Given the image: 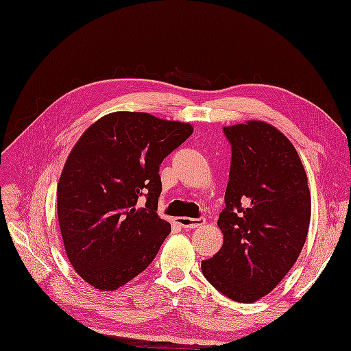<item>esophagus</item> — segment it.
Here are the masks:
<instances>
[{"mask_svg":"<svg viewBox=\"0 0 351 351\" xmlns=\"http://www.w3.org/2000/svg\"><path fill=\"white\" fill-rule=\"evenodd\" d=\"M178 224L184 227V229H197L202 224H205V219H194L189 217L178 218Z\"/></svg>","mask_w":351,"mask_h":351,"instance_id":"1","label":"esophagus"}]
</instances>
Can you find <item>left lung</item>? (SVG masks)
<instances>
[{"label":"left lung","mask_w":351,"mask_h":351,"mask_svg":"<svg viewBox=\"0 0 351 351\" xmlns=\"http://www.w3.org/2000/svg\"><path fill=\"white\" fill-rule=\"evenodd\" d=\"M232 145L226 208L218 218L224 241L202 272L224 296L252 304L269 295L306 241L311 194L295 146L265 121L224 127Z\"/></svg>","instance_id":"1"}]
</instances>
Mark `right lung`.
<instances>
[{"label":"right lung","mask_w":351,"mask_h":351,"mask_svg":"<svg viewBox=\"0 0 351 351\" xmlns=\"http://www.w3.org/2000/svg\"><path fill=\"white\" fill-rule=\"evenodd\" d=\"M193 133L189 122L113 112L79 137L56 189L64 248L77 275L113 291L151 265L170 233L156 213L161 161ZM145 195V207L136 200Z\"/></svg>","instance_id":"right-lung-1"}]
</instances>
